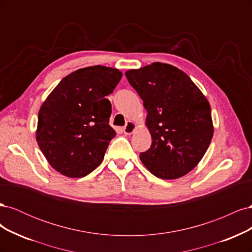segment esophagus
Masks as SVG:
<instances>
[{"instance_id":"esophagus-1","label":"esophagus","mask_w":252,"mask_h":252,"mask_svg":"<svg viewBox=\"0 0 252 252\" xmlns=\"http://www.w3.org/2000/svg\"><path fill=\"white\" fill-rule=\"evenodd\" d=\"M135 129V124L133 123V122L129 121L128 123L123 127V131L125 134H131Z\"/></svg>"}]
</instances>
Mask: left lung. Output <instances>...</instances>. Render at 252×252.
Listing matches in <instances>:
<instances>
[{"label":"left lung","instance_id":"8db88e82","mask_svg":"<svg viewBox=\"0 0 252 252\" xmlns=\"http://www.w3.org/2000/svg\"><path fill=\"white\" fill-rule=\"evenodd\" d=\"M126 78L147 110L152 143L140 158L156 177L173 180L191 171L213 135L210 105L188 75L169 64L128 70Z\"/></svg>","mask_w":252,"mask_h":252}]
</instances>
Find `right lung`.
<instances>
[{"instance_id":"obj_1","label":"right lung","mask_w":252,"mask_h":252,"mask_svg":"<svg viewBox=\"0 0 252 252\" xmlns=\"http://www.w3.org/2000/svg\"><path fill=\"white\" fill-rule=\"evenodd\" d=\"M122 72L101 65L68 74L41 106L36 141L49 164L69 178H83L103 161L116 136L106 98Z\"/></svg>"}]
</instances>
